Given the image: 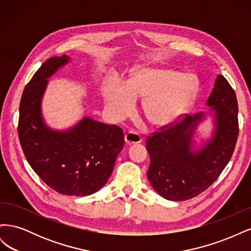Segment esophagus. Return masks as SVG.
<instances>
[{
  "mask_svg": "<svg viewBox=\"0 0 251 251\" xmlns=\"http://www.w3.org/2000/svg\"><path fill=\"white\" fill-rule=\"evenodd\" d=\"M125 138H126V142L127 144L139 143V142L142 141L141 136H140L138 133L133 132V131H128V132L126 134Z\"/></svg>",
  "mask_w": 251,
  "mask_h": 251,
  "instance_id": "obj_1",
  "label": "esophagus"
}]
</instances>
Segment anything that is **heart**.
Segmentation results:
<instances>
[{
  "label": "heart",
  "instance_id": "1",
  "mask_svg": "<svg viewBox=\"0 0 251 251\" xmlns=\"http://www.w3.org/2000/svg\"><path fill=\"white\" fill-rule=\"evenodd\" d=\"M199 81L193 73L172 69H141L125 86L110 82L103 90L105 105L115 119H124L133 111V100L144 98L141 110L154 126H169L178 121L193 104Z\"/></svg>",
  "mask_w": 251,
  "mask_h": 251
}]
</instances>
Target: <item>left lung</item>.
Listing matches in <instances>:
<instances>
[{
    "label": "left lung",
    "instance_id": "1",
    "mask_svg": "<svg viewBox=\"0 0 251 251\" xmlns=\"http://www.w3.org/2000/svg\"><path fill=\"white\" fill-rule=\"evenodd\" d=\"M206 104L215 111L216 131L200 151H192L191 144L194 128L204 116L202 113L185 114L147 138L151 157L148 179L165 199L185 201L206 191L232 156L239 135L238 100L223 75H218Z\"/></svg>",
    "mask_w": 251,
    "mask_h": 251
}]
</instances>
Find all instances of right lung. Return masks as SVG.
<instances>
[{"mask_svg": "<svg viewBox=\"0 0 251 251\" xmlns=\"http://www.w3.org/2000/svg\"><path fill=\"white\" fill-rule=\"evenodd\" d=\"M69 57H51L27 83L20 102L18 133L28 163L45 183L66 196L94 194L107 183L125 146L124 131L83 118L71 130L52 131L44 124L41 100L47 78Z\"/></svg>", "mask_w": 251, "mask_h": 251, "instance_id": "right-lung-1", "label": "right lung"}]
</instances>
